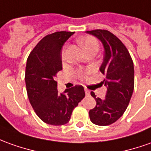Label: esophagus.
I'll return each mask as SVG.
<instances>
[{"instance_id": "34e87169", "label": "esophagus", "mask_w": 151, "mask_h": 151, "mask_svg": "<svg viewBox=\"0 0 151 151\" xmlns=\"http://www.w3.org/2000/svg\"><path fill=\"white\" fill-rule=\"evenodd\" d=\"M85 92H86V95H89V93H90V90L87 89V88H85Z\"/></svg>"}]
</instances>
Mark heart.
I'll return each mask as SVG.
<instances>
[{
  "label": "heart",
  "mask_w": 151,
  "mask_h": 151,
  "mask_svg": "<svg viewBox=\"0 0 151 151\" xmlns=\"http://www.w3.org/2000/svg\"><path fill=\"white\" fill-rule=\"evenodd\" d=\"M79 42H80V44L82 46V47L84 48V50L86 52L87 50L93 48V47H97L98 48V43L96 42V40L94 38H91V37H85V38H81ZM62 58L63 59L65 58V52H64V51L62 52ZM89 73V72L88 70H79L77 72V75L81 79H85L88 76Z\"/></svg>",
  "instance_id": "heart-1"
}]
</instances>
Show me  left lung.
<instances>
[{
	"mask_svg": "<svg viewBox=\"0 0 151 151\" xmlns=\"http://www.w3.org/2000/svg\"><path fill=\"white\" fill-rule=\"evenodd\" d=\"M86 33L96 37L104 46V55L99 70L105 76L102 83L107 88L104 99L90 93L96 106L89 110V118L96 125H110L122 116L129 104L134 89L133 62L125 45L109 31L95 29Z\"/></svg>",
	"mask_w": 151,
	"mask_h": 151,
	"instance_id": "8db88e82",
	"label": "left lung"
}]
</instances>
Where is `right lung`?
Instances as JSON below:
<instances>
[{
  "instance_id": "add662e5",
  "label": "right lung",
  "mask_w": 151,
  "mask_h": 151,
  "mask_svg": "<svg viewBox=\"0 0 151 151\" xmlns=\"http://www.w3.org/2000/svg\"><path fill=\"white\" fill-rule=\"evenodd\" d=\"M75 32H56L42 38L30 52L25 70L28 97L34 112L47 124L61 126L70 119L73 109L85 97L82 86L58 91L54 79L62 70V50Z\"/></svg>"
}]
</instances>
